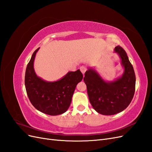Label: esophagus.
I'll use <instances>...</instances> for the list:
<instances>
[{
  "mask_svg": "<svg viewBox=\"0 0 152 152\" xmlns=\"http://www.w3.org/2000/svg\"><path fill=\"white\" fill-rule=\"evenodd\" d=\"M80 70L81 72H82V73H83V75H84V73H85V72H86V70H87V68H86V67L84 66H82L80 68Z\"/></svg>",
  "mask_w": 152,
  "mask_h": 152,
  "instance_id": "34e87169",
  "label": "esophagus"
}]
</instances>
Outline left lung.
<instances>
[{"label": "left lung", "mask_w": 152, "mask_h": 152, "mask_svg": "<svg viewBox=\"0 0 152 152\" xmlns=\"http://www.w3.org/2000/svg\"><path fill=\"white\" fill-rule=\"evenodd\" d=\"M114 51L121 59L122 75L113 81H105L94 69L88 68L84 77L89 102L98 113L112 115L125 110L135 92L136 76L126 52L117 45Z\"/></svg>", "instance_id": "obj_1"}]
</instances>
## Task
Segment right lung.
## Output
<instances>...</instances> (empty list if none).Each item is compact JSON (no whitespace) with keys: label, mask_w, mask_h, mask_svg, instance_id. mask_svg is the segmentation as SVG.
<instances>
[{"label":"right lung","mask_w":152,"mask_h":152,"mask_svg":"<svg viewBox=\"0 0 152 152\" xmlns=\"http://www.w3.org/2000/svg\"><path fill=\"white\" fill-rule=\"evenodd\" d=\"M36 49L27 65L25 84L27 95L32 105L39 111L49 115H58L65 113L70 107L77 84L83 79V75L77 70L69 72L61 79L48 82L35 73L34 63Z\"/></svg>","instance_id":"obj_1"}]
</instances>
